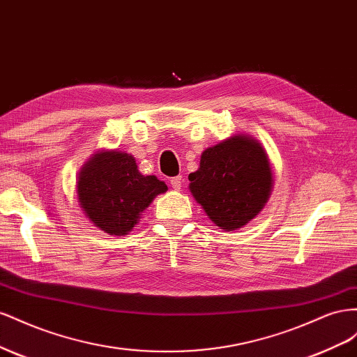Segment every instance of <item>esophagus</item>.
Returning a JSON list of instances; mask_svg holds the SVG:
<instances>
[{"label": "esophagus", "instance_id": "esophagus-1", "mask_svg": "<svg viewBox=\"0 0 357 357\" xmlns=\"http://www.w3.org/2000/svg\"><path fill=\"white\" fill-rule=\"evenodd\" d=\"M182 184H184V179H182V176H175V178L170 179V187L175 191H179Z\"/></svg>", "mask_w": 357, "mask_h": 357}]
</instances>
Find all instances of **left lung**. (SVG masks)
<instances>
[{
	"label": "left lung",
	"mask_w": 357,
	"mask_h": 357,
	"mask_svg": "<svg viewBox=\"0 0 357 357\" xmlns=\"http://www.w3.org/2000/svg\"><path fill=\"white\" fill-rule=\"evenodd\" d=\"M188 179L192 197L226 231L238 230L259 215L273 187L266 151L259 140L243 135L203 151L200 167Z\"/></svg>",
	"instance_id": "1"
}]
</instances>
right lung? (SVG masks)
<instances>
[{"label":"right lung","instance_id":"right-lung-1","mask_svg":"<svg viewBox=\"0 0 357 357\" xmlns=\"http://www.w3.org/2000/svg\"><path fill=\"white\" fill-rule=\"evenodd\" d=\"M167 191L157 176L142 175L133 155L100 151L77 176V199L85 215L109 235H128L155 196Z\"/></svg>","mask_w":357,"mask_h":357}]
</instances>
